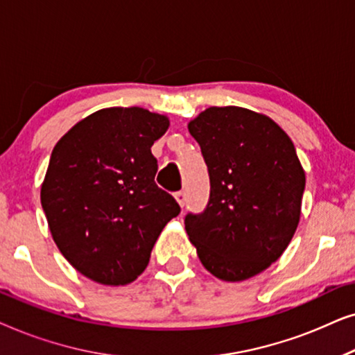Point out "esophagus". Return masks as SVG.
<instances>
[{
  "instance_id": "34e87169",
  "label": "esophagus",
  "mask_w": 355,
  "mask_h": 355,
  "mask_svg": "<svg viewBox=\"0 0 355 355\" xmlns=\"http://www.w3.org/2000/svg\"><path fill=\"white\" fill-rule=\"evenodd\" d=\"M174 197H176V202L179 203V207L182 208L184 205H186V192L179 191V192L174 193Z\"/></svg>"
}]
</instances>
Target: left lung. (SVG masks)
<instances>
[{"label": "left lung", "mask_w": 355, "mask_h": 355, "mask_svg": "<svg viewBox=\"0 0 355 355\" xmlns=\"http://www.w3.org/2000/svg\"><path fill=\"white\" fill-rule=\"evenodd\" d=\"M187 128L210 174L205 211L184 221L189 241L213 276L249 279L283 255L297 230L305 173L293 140L241 106H211Z\"/></svg>", "instance_id": "8db88e82"}]
</instances>
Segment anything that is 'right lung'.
<instances>
[{
  "mask_svg": "<svg viewBox=\"0 0 355 355\" xmlns=\"http://www.w3.org/2000/svg\"><path fill=\"white\" fill-rule=\"evenodd\" d=\"M168 128V116L114 106L79 121L53 148L42 207L58 249L89 279H137L163 227L181 211L155 184L152 145Z\"/></svg>",
  "mask_w": 355,
  "mask_h": 355,
  "instance_id": "add662e5",
  "label": "right lung"
}]
</instances>
